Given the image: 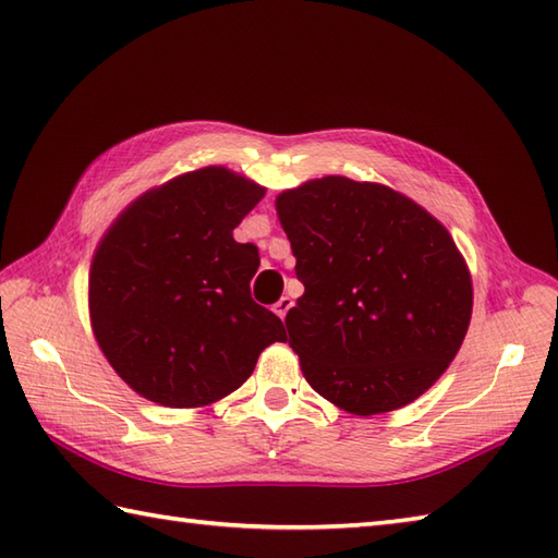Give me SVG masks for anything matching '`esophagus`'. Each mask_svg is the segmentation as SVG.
Instances as JSON below:
<instances>
[{
    "instance_id": "obj_1",
    "label": "esophagus",
    "mask_w": 558,
    "mask_h": 558,
    "mask_svg": "<svg viewBox=\"0 0 558 558\" xmlns=\"http://www.w3.org/2000/svg\"><path fill=\"white\" fill-rule=\"evenodd\" d=\"M292 300L290 298H280L278 302H276V306H272V312H276L280 318H282V322H286V316H288V312L292 310Z\"/></svg>"
}]
</instances>
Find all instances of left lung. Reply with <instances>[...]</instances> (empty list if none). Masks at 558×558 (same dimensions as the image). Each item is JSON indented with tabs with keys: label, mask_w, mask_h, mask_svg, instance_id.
Returning <instances> with one entry per match:
<instances>
[{
	"label": "left lung",
	"mask_w": 558,
	"mask_h": 558,
	"mask_svg": "<svg viewBox=\"0 0 558 558\" xmlns=\"http://www.w3.org/2000/svg\"><path fill=\"white\" fill-rule=\"evenodd\" d=\"M276 210L304 286L286 326L310 386L362 417L420 398L472 316L453 236L412 198L348 177L282 192Z\"/></svg>",
	"instance_id": "8db88e82"
}]
</instances>
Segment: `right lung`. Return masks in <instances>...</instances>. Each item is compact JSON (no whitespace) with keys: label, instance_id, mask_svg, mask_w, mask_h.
Instances as JSON below:
<instances>
[{"label":"right lung","instance_id":"1","mask_svg":"<svg viewBox=\"0 0 558 558\" xmlns=\"http://www.w3.org/2000/svg\"><path fill=\"white\" fill-rule=\"evenodd\" d=\"M266 189L201 168L138 196L105 232L88 304L112 369L165 408H204L252 376L286 340L280 318L252 300L258 248L234 242Z\"/></svg>","mask_w":558,"mask_h":558}]
</instances>
